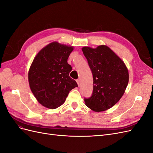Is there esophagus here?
<instances>
[{"label": "esophagus", "instance_id": "34e87169", "mask_svg": "<svg viewBox=\"0 0 153 153\" xmlns=\"http://www.w3.org/2000/svg\"><path fill=\"white\" fill-rule=\"evenodd\" d=\"M76 82H77V84H78V85L80 86V80L79 79H78V80H76Z\"/></svg>", "mask_w": 153, "mask_h": 153}]
</instances>
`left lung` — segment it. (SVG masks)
Wrapping results in <instances>:
<instances>
[{
  "mask_svg": "<svg viewBox=\"0 0 153 153\" xmlns=\"http://www.w3.org/2000/svg\"><path fill=\"white\" fill-rule=\"evenodd\" d=\"M93 76V92L85 99L87 107L96 112L106 110L122 98L128 81V69L123 60L106 45L82 48Z\"/></svg>",
  "mask_w": 153,
  "mask_h": 153,
  "instance_id": "left-lung-1",
  "label": "left lung"
}]
</instances>
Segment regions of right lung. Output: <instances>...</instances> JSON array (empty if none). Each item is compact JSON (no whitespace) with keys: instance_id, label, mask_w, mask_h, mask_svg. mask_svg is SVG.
Returning a JSON list of instances; mask_svg holds the SVG:
<instances>
[{"instance_id":"1","label":"right lung","mask_w":153,"mask_h":153,"mask_svg":"<svg viewBox=\"0 0 153 153\" xmlns=\"http://www.w3.org/2000/svg\"><path fill=\"white\" fill-rule=\"evenodd\" d=\"M73 48L54 41L41 49L31 64L28 73L30 90L46 108L55 109L61 106L69 91L78 87L69 76L72 68L68 59Z\"/></svg>"}]
</instances>
